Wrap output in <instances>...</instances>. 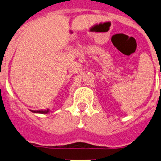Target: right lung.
<instances>
[{"label":"right lung","instance_id":"obj_1","mask_svg":"<svg viewBox=\"0 0 161 161\" xmlns=\"http://www.w3.org/2000/svg\"><path fill=\"white\" fill-rule=\"evenodd\" d=\"M31 112L34 113V114H47L48 113L51 112V110L49 109H40V110H30Z\"/></svg>","mask_w":161,"mask_h":161}]
</instances>
